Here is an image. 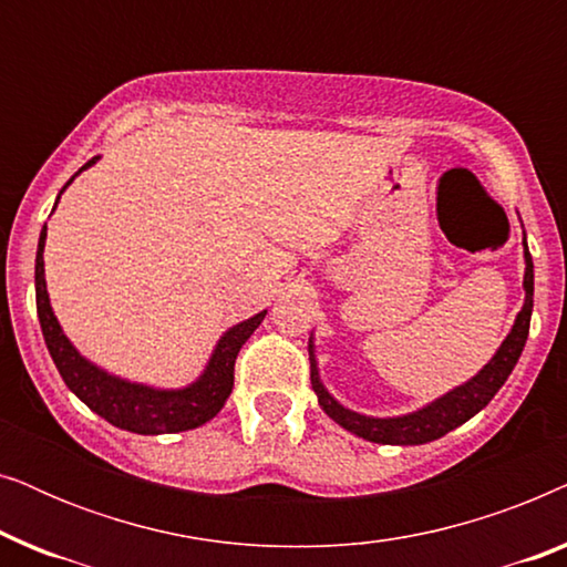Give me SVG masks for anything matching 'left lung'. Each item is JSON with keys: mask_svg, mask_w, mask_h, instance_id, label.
<instances>
[{"mask_svg": "<svg viewBox=\"0 0 567 567\" xmlns=\"http://www.w3.org/2000/svg\"><path fill=\"white\" fill-rule=\"evenodd\" d=\"M526 245V239H524ZM524 289H526V301L518 312L514 330L508 332V338L503 340L498 353L493 355L491 363L480 371L475 379H470L467 384L456 386L454 392L444 394V398L433 402V405L417 410L413 415L402 417H367L359 413H351L343 405H338L336 400L324 392L320 384V377H317V367L312 359V351H309V363H312V390L320 400L324 413H328L332 421L343 425L346 431L355 433V436L374 441V444H425V441L441 439L444 433L454 431L456 425L470 421L472 415L480 413L487 402L495 398V392L501 390L503 382H506L511 371H514L518 355H522L526 346V336H529V320H532V307H534V262L532 255L526 250V274H524Z\"/></svg>", "mask_w": 567, "mask_h": 567, "instance_id": "left-lung-1", "label": "left lung"}]
</instances>
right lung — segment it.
I'll return each mask as SVG.
<instances>
[{
    "mask_svg": "<svg viewBox=\"0 0 567 567\" xmlns=\"http://www.w3.org/2000/svg\"><path fill=\"white\" fill-rule=\"evenodd\" d=\"M90 159L87 165L90 167ZM82 167V169H84ZM43 245H45V227L38 239V255H35V307L38 320H41V330L49 346V353L53 363H56L61 379H64L69 390L80 398L90 410H95L100 417L107 423L118 425V429L144 433V436H154V433H177L190 431L204 425L206 421L219 413L227 402L231 384H235V361L239 348L245 340L258 330L266 312L250 317L247 322H239L231 328L227 336L219 340L216 351L208 361L206 374L198 379L196 384L185 386L177 392H159L150 390V386L123 382L115 379L90 361H84L74 346L69 343L64 332H61L56 317L51 312L49 293H45V278H43Z\"/></svg>",
    "mask_w": 567,
    "mask_h": 567,
    "instance_id": "add662e5",
    "label": "right lung"
}]
</instances>
